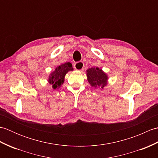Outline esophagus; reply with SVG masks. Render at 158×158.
Here are the masks:
<instances>
[{
	"instance_id": "1",
	"label": "esophagus",
	"mask_w": 158,
	"mask_h": 158,
	"mask_svg": "<svg viewBox=\"0 0 158 158\" xmlns=\"http://www.w3.org/2000/svg\"><path fill=\"white\" fill-rule=\"evenodd\" d=\"M83 66H84V64H83V63L82 62H77L74 64V68L76 70H81L83 69Z\"/></svg>"
}]
</instances>
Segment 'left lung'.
Masks as SVG:
<instances>
[{
  "mask_svg": "<svg viewBox=\"0 0 158 158\" xmlns=\"http://www.w3.org/2000/svg\"><path fill=\"white\" fill-rule=\"evenodd\" d=\"M87 77L89 83L95 88L100 87L102 89L106 85L108 77L102 69L95 67L90 68L87 70Z\"/></svg>",
  "mask_w": 158,
  "mask_h": 158,
  "instance_id": "left-lung-1",
  "label": "left lung"
}]
</instances>
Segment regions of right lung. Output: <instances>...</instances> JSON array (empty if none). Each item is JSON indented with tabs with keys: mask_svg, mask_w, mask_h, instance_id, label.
Wrapping results in <instances>:
<instances>
[{
	"mask_svg": "<svg viewBox=\"0 0 158 158\" xmlns=\"http://www.w3.org/2000/svg\"><path fill=\"white\" fill-rule=\"evenodd\" d=\"M73 66L70 62H66L65 64L57 67L55 71H53L51 76L49 77L48 81L50 84L52 85L53 89H57L60 88L64 80V77L66 74L69 70H73Z\"/></svg>",
	"mask_w": 158,
	"mask_h": 158,
	"instance_id": "add662e5",
	"label": "right lung"
}]
</instances>
